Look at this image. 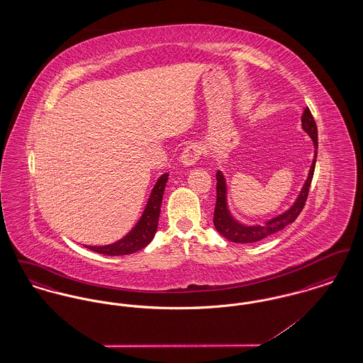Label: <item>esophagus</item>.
<instances>
[{"label": "esophagus", "mask_w": 363, "mask_h": 363, "mask_svg": "<svg viewBox=\"0 0 363 363\" xmlns=\"http://www.w3.org/2000/svg\"><path fill=\"white\" fill-rule=\"evenodd\" d=\"M200 155H201V147L196 143L189 144L184 148V151L181 154V164L184 167H190L199 160Z\"/></svg>", "instance_id": "1"}]
</instances>
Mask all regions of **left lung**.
Listing matches in <instances>:
<instances>
[{"instance_id":"obj_1","label":"left lung","mask_w":363,"mask_h":363,"mask_svg":"<svg viewBox=\"0 0 363 363\" xmlns=\"http://www.w3.org/2000/svg\"><path fill=\"white\" fill-rule=\"evenodd\" d=\"M302 122V129L311 136L313 145H314V156L311 162V169L308 173V178L299 191L298 197L295 199L293 206L286 209L284 212L279 213L275 218L264 222L262 225H245L240 220H237L233 213L228 209V203H227V182H225V174L220 170L216 173V206H215V213H213V225L218 230L220 235H223L225 240L235 242V243H253L259 242L277 231L283 230L286 225L293 223L294 220L298 218L301 211L303 209V206L308 199V193L311 188L313 174H314V167H315V159H317V148H318V141H317V125L314 122V118L311 116L309 107L303 108V114L301 117Z\"/></svg>"}]
</instances>
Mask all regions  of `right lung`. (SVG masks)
<instances>
[{
  "instance_id": "obj_1",
  "label": "right lung",
  "mask_w": 363,
  "mask_h": 363,
  "mask_svg": "<svg viewBox=\"0 0 363 363\" xmlns=\"http://www.w3.org/2000/svg\"><path fill=\"white\" fill-rule=\"evenodd\" d=\"M167 179H169V173L162 174L157 178L154 188L151 190L147 206L144 208L138 223L125 237H122L121 240H118L114 243H110V245H104V246L86 245V247L92 252L106 255V256L132 255V253H136L138 250H141L143 247H145L155 237L163 191L166 188Z\"/></svg>"
}]
</instances>
